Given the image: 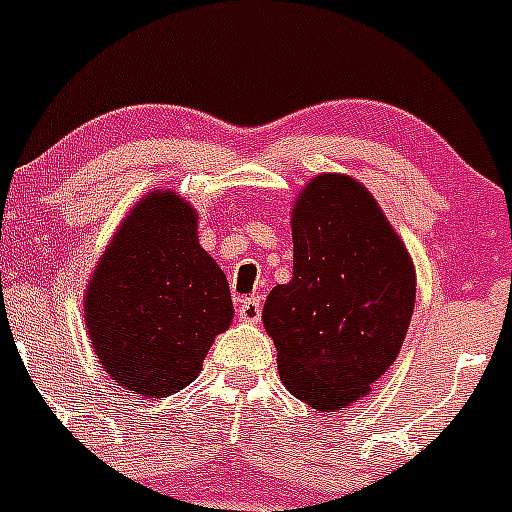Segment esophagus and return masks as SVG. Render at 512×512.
<instances>
[{"label":"esophagus","instance_id":"esophagus-1","mask_svg":"<svg viewBox=\"0 0 512 512\" xmlns=\"http://www.w3.org/2000/svg\"><path fill=\"white\" fill-rule=\"evenodd\" d=\"M237 317L242 319V322H260L262 317V302L257 297H245L240 302V307H237Z\"/></svg>","mask_w":512,"mask_h":512}]
</instances>
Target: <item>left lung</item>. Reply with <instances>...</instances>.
<instances>
[{"instance_id": "8db88e82", "label": "left lung", "mask_w": 512, "mask_h": 512, "mask_svg": "<svg viewBox=\"0 0 512 512\" xmlns=\"http://www.w3.org/2000/svg\"><path fill=\"white\" fill-rule=\"evenodd\" d=\"M292 282L262 309L282 384L339 411L371 391L401 352L416 272L374 195L347 175H319L292 213Z\"/></svg>"}]
</instances>
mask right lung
I'll return each instance as SVG.
<instances>
[{
	"mask_svg": "<svg viewBox=\"0 0 512 512\" xmlns=\"http://www.w3.org/2000/svg\"><path fill=\"white\" fill-rule=\"evenodd\" d=\"M84 314L103 369L128 394L163 399L200 374L230 327L232 299L185 200L156 190L131 210L94 270Z\"/></svg>",
	"mask_w": 512,
	"mask_h": 512,
	"instance_id": "add662e5",
	"label": "right lung"
}]
</instances>
